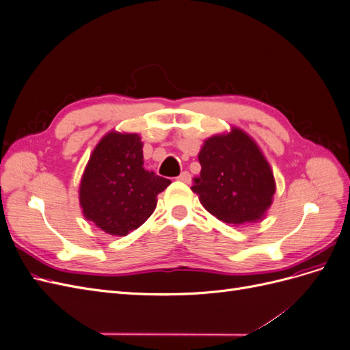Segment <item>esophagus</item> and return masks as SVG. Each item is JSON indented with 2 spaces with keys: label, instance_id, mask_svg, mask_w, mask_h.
<instances>
[{
  "label": "esophagus",
  "instance_id": "esophagus-1",
  "mask_svg": "<svg viewBox=\"0 0 350 350\" xmlns=\"http://www.w3.org/2000/svg\"><path fill=\"white\" fill-rule=\"evenodd\" d=\"M178 181H181V183H189V181H191V175H189L187 171L185 172H181V175H179L178 176Z\"/></svg>",
  "mask_w": 350,
  "mask_h": 350
}]
</instances>
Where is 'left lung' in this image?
<instances>
[{
    "label": "left lung",
    "mask_w": 350,
    "mask_h": 350,
    "mask_svg": "<svg viewBox=\"0 0 350 350\" xmlns=\"http://www.w3.org/2000/svg\"><path fill=\"white\" fill-rule=\"evenodd\" d=\"M198 162L201 172L191 189L210 215L232 226L266 217L276 181L252 137L238 126L211 135L201 146Z\"/></svg>",
    "instance_id": "obj_1"
}]
</instances>
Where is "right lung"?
Here are the masks:
<instances>
[{
    "mask_svg": "<svg viewBox=\"0 0 350 350\" xmlns=\"http://www.w3.org/2000/svg\"><path fill=\"white\" fill-rule=\"evenodd\" d=\"M171 184L144 169L142 137L109 131L94 147L79 188L83 216L112 237H125L152 216Z\"/></svg>",
    "mask_w": 350,
    "mask_h": 350,
    "instance_id": "add662e5",
    "label": "right lung"
}]
</instances>
